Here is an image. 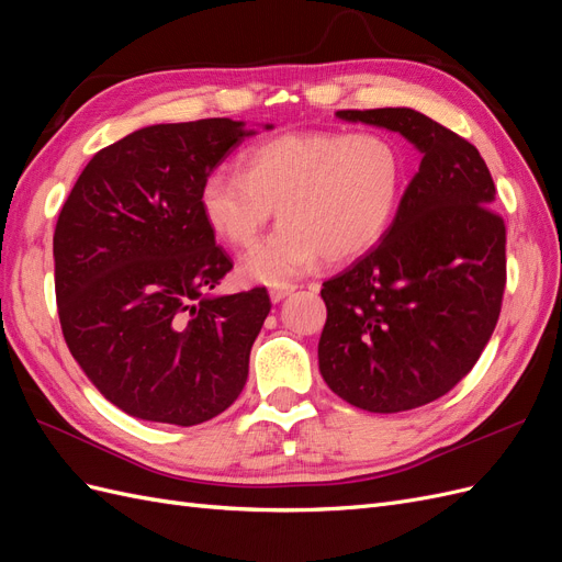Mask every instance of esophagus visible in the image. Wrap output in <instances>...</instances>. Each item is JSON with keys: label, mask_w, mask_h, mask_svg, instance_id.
I'll return each instance as SVG.
<instances>
[{"label": "esophagus", "mask_w": 562, "mask_h": 562, "mask_svg": "<svg viewBox=\"0 0 562 562\" xmlns=\"http://www.w3.org/2000/svg\"><path fill=\"white\" fill-rule=\"evenodd\" d=\"M297 285H293V283H281V285H271L269 288V297H271V302H281V300H285L288 295H291L293 291H295Z\"/></svg>", "instance_id": "esophagus-1"}]
</instances>
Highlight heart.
<instances>
[{
  "label": "heart",
  "instance_id": "heart-1",
  "mask_svg": "<svg viewBox=\"0 0 562 562\" xmlns=\"http://www.w3.org/2000/svg\"><path fill=\"white\" fill-rule=\"evenodd\" d=\"M241 173L215 171L199 203L217 239L246 250L277 209L279 227L244 260L252 281L281 285L380 241L403 190V151L378 131H297L246 149Z\"/></svg>",
  "mask_w": 562,
  "mask_h": 562
}]
</instances>
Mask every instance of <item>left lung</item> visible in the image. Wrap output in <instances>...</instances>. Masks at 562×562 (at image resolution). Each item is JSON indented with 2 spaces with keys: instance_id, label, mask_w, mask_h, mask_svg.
Listing matches in <instances>:
<instances>
[{
  "instance_id": "1",
  "label": "left lung",
  "mask_w": 562,
  "mask_h": 562,
  "mask_svg": "<svg viewBox=\"0 0 562 562\" xmlns=\"http://www.w3.org/2000/svg\"><path fill=\"white\" fill-rule=\"evenodd\" d=\"M401 133L422 155L382 241L323 283L318 370L368 413L427 405L469 375L502 312L506 227L495 182L464 138L411 108L339 110Z\"/></svg>"
}]
</instances>
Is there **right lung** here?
I'll return each instance as SVG.
<instances>
[{
    "instance_id": "obj_1",
    "label": "right lung",
    "mask_w": 562,
    "mask_h": 562,
    "mask_svg": "<svg viewBox=\"0 0 562 562\" xmlns=\"http://www.w3.org/2000/svg\"><path fill=\"white\" fill-rule=\"evenodd\" d=\"M252 133L232 119L133 131L87 164L58 215L65 342L131 417L194 427L225 413L248 380L271 302L267 288L211 295L232 260L199 192Z\"/></svg>"
}]
</instances>
